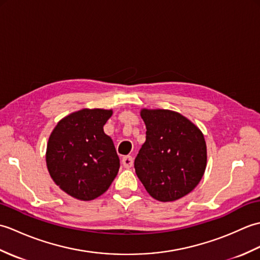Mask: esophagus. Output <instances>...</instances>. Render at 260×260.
<instances>
[{"label":"esophagus","mask_w":260,"mask_h":260,"mask_svg":"<svg viewBox=\"0 0 260 260\" xmlns=\"http://www.w3.org/2000/svg\"><path fill=\"white\" fill-rule=\"evenodd\" d=\"M121 164L125 169H129L133 165V157L132 156H124L121 158Z\"/></svg>","instance_id":"obj_1"}]
</instances>
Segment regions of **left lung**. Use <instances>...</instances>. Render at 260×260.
Segmentation results:
<instances>
[{"label":"left lung","instance_id":"1","mask_svg":"<svg viewBox=\"0 0 260 260\" xmlns=\"http://www.w3.org/2000/svg\"><path fill=\"white\" fill-rule=\"evenodd\" d=\"M146 141L134 162L137 178L155 200H179L194 189L207 167L202 132L173 110L142 109Z\"/></svg>","mask_w":260,"mask_h":260}]
</instances>
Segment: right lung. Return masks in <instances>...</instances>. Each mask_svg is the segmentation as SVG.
I'll use <instances>...</instances> for the list:
<instances>
[{
  "mask_svg": "<svg viewBox=\"0 0 260 260\" xmlns=\"http://www.w3.org/2000/svg\"><path fill=\"white\" fill-rule=\"evenodd\" d=\"M112 115V109H80L60 120L49 137V173L60 189L78 200L102 196L118 173L119 157L104 132Z\"/></svg>",
  "mask_w": 260,
  "mask_h": 260,
  "instance_id": "1",
  "label": "right lung"
}]
</instances>
